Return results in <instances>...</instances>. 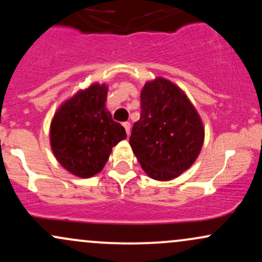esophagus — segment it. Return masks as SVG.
Here are the masks:
<instances>
[{"label": "esophagus", "instance_id": "1", "mask_svg": "<svg viewBox=\"0 0 262 262\" xmlns=\"http://www.w3.org/2000/svg\"><path fill=\"white\" fill-rule=\"evenodd\" d=\"M123 127L125 128V132H127V135L129 137V135H130V123L124 122L123 123Z\"/></svg>", "mask_w": 262, "mask_h": 262}]
</instances>
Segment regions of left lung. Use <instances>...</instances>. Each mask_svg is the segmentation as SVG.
<instances>
[{
    "label": "left lung",
    "mask_w": 262,
    "mask_h": 262,
    "mask_svg": "<svg viewBox=\"0 0 262 262\" xmlns=\"http://www.w3.org/2000/svg\"><path fill=\"white\" fill-rule=\"evenodd\" d=\"M141 113L129 138L145 173L158 181L176 179L200 155L204 127L186 93L171 81L156 77L140 93Z\"/></svg>",
    "instance_id": "obj_1"
}]
</instances>
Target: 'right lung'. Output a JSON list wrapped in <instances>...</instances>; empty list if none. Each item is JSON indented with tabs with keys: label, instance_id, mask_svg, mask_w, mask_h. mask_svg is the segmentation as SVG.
<instances>
[{
	"label": "right lung",
	"instance_id": "obj_1",
	"mask_svg": "<svg viewBox=\"0 0 262 262\" xmlns=\"http://www.w3.org/2000/svg\"><path fill=\"white\" fill-rule=\"evenodd\" d=\"M108 86L92 83L58 108L50 124V145L56 160L77 177L103 169L112 148L125 139V129L107 111Z\"/></svg>",
	"mask_w": 262,
	"mask_h": 262
}]
</instances>
